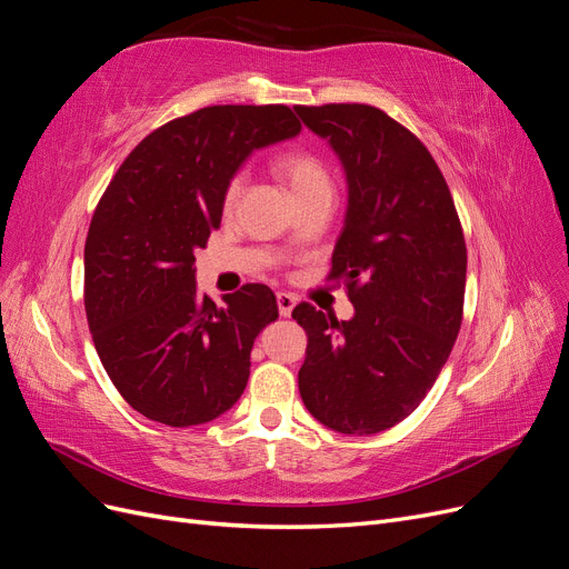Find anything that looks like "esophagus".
Masks as SVG:
<instances>
[{
	"mask_svg": "<svg viewBox=\"0 0 569 569\" xmlns=\"http://www.w3.org/2000/svg\"><path fill=\"white\" fill-rule=\"evenodd\" d=\"M295 306H297L295 295H289V291H278V308L282 318H289L291 311H295Z\"/></svg>",
	"mask_w": 569,
	"mask_h": 569,
	"instance_id": "esophagus-1",
	"label": "esophagus"
}]
</instances>
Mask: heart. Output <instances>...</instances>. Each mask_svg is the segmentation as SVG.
<instances>
[{
	"label": "heart",
	"instance_id": "1",
	"mask_svg": "<svg viewBox=\"0 0 569 569\" xmlns=\"http://www.w3.org/2000/svg\"><path fill=\"white\" fill-rule=\"evenodd\" d=\"M274 173H278L280 180L289 187V192L295 194V199L320 192V189H330V176H327L325 166L311 151L303 149L284 151L282 157L274 161ZM239 189H242V182L234 178L226 189V209H232L239 197Z\"/></svg>",
	"mask_w": 569,
	"mask_h": 569
}]
</instances>
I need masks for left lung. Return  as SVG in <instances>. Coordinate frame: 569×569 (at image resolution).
Masks as SVG:
<instances>
[{
  "instance_id": "8db88e82",
  "label": "left lung",
  "mask_w": 569,
  "mask_h": 569,
  "mask_svg": "<svg viewBox=\"0 0 569 569\" xmlns=\"http://www.w3.org/2000/svg\"><path fill=\"white\" fill-rule=\"evenodd\" d=\"M330 142L349 184L332 253L356 308L337 320L299 303L308 335L299 391L341 435H377L408 418L437 382L462 322L468 249L437 161L416 134L368 104L295 107Z\"/></svg>"
}]
</instances>
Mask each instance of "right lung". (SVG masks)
Wrapping results in <instances>:
<instances>
[{
  "mask_svg": "<svg viewBox=\"0 0 569 569\" xmlns=\"http://www.w3.org/2000/svg\"><path fill=\"white\" fill-rule=\"evenodd\" d=\"M299 132L282 104L206 107L147 134L109 182L84 242V311L101 366L144 418L203 425L242 396L278 301L266 284L222 306L199 297L194 251L218 230L251 151Z\"/></svg>",
  "mask_w": 569,
  "mask_h": 569,
  "instance_id": "1",
  "label": "right lung"
}]
</instances>
